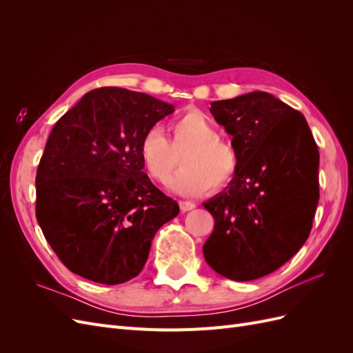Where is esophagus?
Instances as JSON below:
<instances>
[{"label":"esophagus","instance_id":"obj_1","mask_svg":"<svg viewBox=\"0 0 353 353\" xmlns=\"http://www.w3.org/2000/svg\"><path fill=\"white\" fill-rule=\"evenodd\" d=\"M196 208V203L194 201H188V200H179V209L183 212H188V210H193Z\"/></svg>","mask_w":353,"mask_h":353}]
</instances>
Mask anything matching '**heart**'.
Returning a JSON list of instances; mask_svg holds the SVG:
<instances>
[{"mask_svg":"<svg viewBox=\"0 0 353 353\" xmlns=\"http://www.w3.org/2000/svg\"><path fill=\"white\" fill-rule=\"evenodd\" d=\"M170 143L159 126L144 131L138 144L145 172L157 183H166L170 174L181 168L169 181V188L179 194L197 196L221 190L231 183L239 170V154L234 145L219 138L218 128L201 112L191 110L170 123Z\"/></svg>","mask_w":353,"mask_h":353,"instance_id":"heart-1","label":"heart"}]
</instances>
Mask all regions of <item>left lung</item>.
Here are the masks:
<instances>
[{"instance_id":"left-lung-1","label":"left lung","mask_w":353,"mask_h":353,"mask_svg":"<svg viewBox=\"0 0 353 353\" xmlns=\"http://www.w3.org/2000/svg\"><path fill=\"white\" fill-rule=\"evenodd\" d=\"M210 105L232 135L239 170L203 203L215 219L203 254L225 279L250 281L279 270L307 240L319 200L318 147L303 114L268 92Z\"/></svg>"}]
</instances>
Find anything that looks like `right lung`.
I'll list each match as a JSON object with an SVG mask.
<instances>
[{
  "label": "right lung",
  "instance_id": "obj_1",
  "mask_svg": "<svg viewBox=\"0 0 353 353\" xmlns=\"http://www.w3.org/2000/svg\"><path fill=\"white\" fill-rule=\"evenodd\" d=\"M174 105L144 92H87L52 128L37 170V219L68 270L100 284L141 272L157 230L179 213L143 172L138 144Z\"/></svg>",
  "mask_w": 353,
  "mask_h": 353
}]
</instances>
